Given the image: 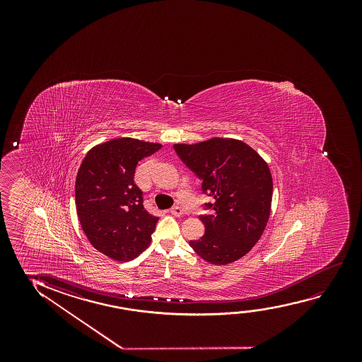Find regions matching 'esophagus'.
<instances>
[{
	"label": "esophagus",
	"instance_id": "esophagus-1",
	"mask_svg": "<svg viewBox=\"0 0 362 362\" xmlns=\"http://www.w3.org/2000/svg\"><path fill=\"white\" fill-rule=\"evenodd\" d=\"M170 214L174 215V216H182L184 214V210L180 206H173V208L170 209Z\"/></svg>",
	"mask_w": 362,
	"mask_h": 362
}]
</instances>
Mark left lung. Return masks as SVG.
<instances>
[{
    "mask_svg": "<svg viewBox=\"0 0 362 362\" xmlns=\"http://www.w3.org/2000/svg\"><path fill=\"white\" fill-rule=\"evenodd\" d=\"M179 158L203 180V193L214 199L199 218L203 238L189 241L198 256L213 264L243 257L262 236L269 218L273 182L268 164L240 139H214L174 144Z\"/></svg>",
    "mask_w": 362,
    "mask_h": 362,
    "instance_id": "left-lung-1",
    "label": "left lung"
}]
</instances>
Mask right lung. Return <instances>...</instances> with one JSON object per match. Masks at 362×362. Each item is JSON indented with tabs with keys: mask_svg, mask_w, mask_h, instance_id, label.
I'll return each instance as SVG.
<instances>
[{
	"mask_svg": "<svg viewBox=\"0 0 362 362\" xmlns=\"http://www.w3.org/2000/svg\"><path fill=\"white\" fill-rule=\"evenodd\" d=\"M162 144L121 137L98 144L85 156L75 180V205L90 243L119 262L148 247L158 221L144 209L134 184L136 165Z\"/></svg>",
	"mask_w": 362,
	"mask_h": 362,
	"instance_id": "add662e5",
	"label": "right lung"
}]
</instances>
